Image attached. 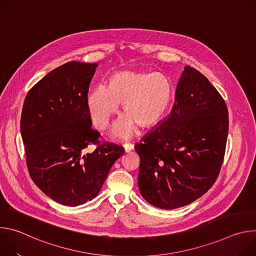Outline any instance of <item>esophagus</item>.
I'll return each mask as SVG.
<instances>
[{
    "label": "esophagus",
    "instance_id": "esophagus-1",
    "mask_svg": "<svg viewBox=\"0 0 256 256\" xmlns=\"http://www.w3.org/2000/svg\"><path fill=\"white\" fill-rule=\"evenodd\" d=\"M124 148L126 153H128V152H130V151L134 149V144H130V142H126V144H124Z\"/></svg>",
    "mask_w": 256,
    "mask_h": 256
}]
</instances>
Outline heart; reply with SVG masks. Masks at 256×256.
Listing matches in <instances>:
<instances>
[{"label":"heart","mask_w":256,"mask_h":256,"mask_svg":"<svg viewBox=\"0 0 256 256\" xmlns=\"http://www.w3.org/2000/svg\"><path fill=\"white\" fill-rule=\"evenodd\" d=\"M173 98L170 80L155 72L122 70L109 79L108 88L95 87L87 96V108L95 126L105 130L122 104L126 112L109 130V136L124 140L134 136L136 124L142 128L158 126L167 114Z\"/></svg>","instance_id":"heart-1"}]
</instances>
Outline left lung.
Instances as JSON below:
<instances>
[{
    "instance_id": "8db88e82",
    "label": "left lung",
    "mask_w": 256,
    "mask_h": 256,
    "mask_svg": "<svg viewBox=\"0 0 256 256\" xmlns=\"http://www.w3.org/2000/svg\"><path fill=\"white\" fill-rule=\"evenodd\" d=\"M228 130L223 97L186 66L170 114L134 147L142 196L154 206L173 210L204 196L220 173Z\"/></svg>"
}]
</instances>
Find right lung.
<instances>
[{
  "instance_id": "add662e5",
  "label": "right lung",
  "mask_w": 256,
  "mask_h": 256,
  "mask_svg": "<svg viewBox=\"0 0 256 256\" xmlns=\"http://www.w3.org/2000/svg\"><path fill=\"white\" fill-rule=\"evenodd\" d=\"M97 64L68 62L52 70L27 93L20 128L31 179L48 196L68 206L93 200L122 146L99 142L87 108ZM92 143V154L84 149Z\"/></svg>"
}]
</instances>
